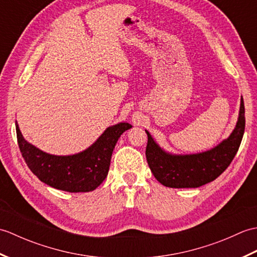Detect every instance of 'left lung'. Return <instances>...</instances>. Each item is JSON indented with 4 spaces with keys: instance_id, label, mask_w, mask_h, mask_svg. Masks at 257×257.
<instances>
[{
    "instance_id": "obj_1",
    "label": "left lung",
    "mask_w": 257,
    "mask_h": 257,
    "mask_svg": "<svg viewBox=\"0 0 257 257\" xmlns=\"http://www.w3.org/2000/svg\"><path fill=\"white\" fill-rule=\"evenodd\" d=\"M245 129V109L241 97L238 118L231 135L210 150L198 154L176 155L158 145L148 130L146 157L150 170L168 188H199L221 176L230 166L241 145Z\"/></svg>"
}]
</instances>
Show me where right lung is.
Wrapping results in <instances>:
<instances>
[{
	"instance_id": "1",
	"label": "right lung",
	"mask_w": 257,
	"mask_h": 257,
	"mask_svg": "<svg viewBox=\"0 0 257 257\" xmlns=\"http://www.w3.org/2000/svg\"><path fill=\"white\" fill-rule=\"evenodd\" d=\"M18 143L27 167L52 188L66 192H89L99 187L106 179L112 151L125 130L133 128L128 122L108 127L94 144L84 151L69 156H55L36 148L26 141L18 122Z\"/></svg>"
}]
</instances>
